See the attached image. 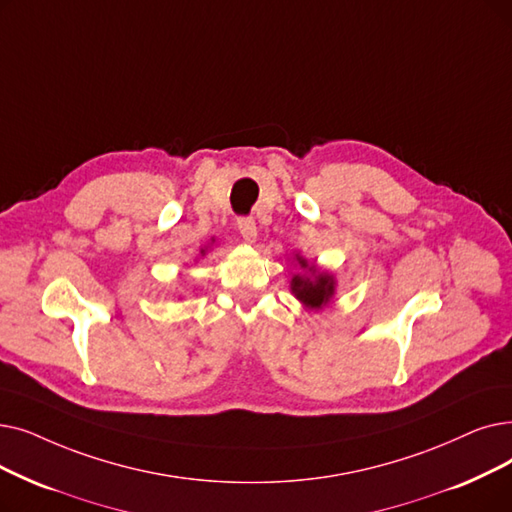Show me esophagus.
Listing matches in <instances>:
<instances>
[{"label": "esophagus", "mask_w": 512, "mask_h": 512, "mask_svg": "<svg viewBox=\"0 0 512 512\" xmlns=\"http://www.w3.org/2000/svg\"><path fill=\"white\" fill-rule=\"evenodd\" d=\"M238 232H240V236L247 240V242H255V238H257V224H255V219H251V217H242V219H238Z\"/></svg>", "instance_id": "1"}]
</instances>
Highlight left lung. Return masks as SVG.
<instances>
[{
    "instance_id": "obj_1",
    "label": "left lung",
    "mask_w": 512,
    "mask_h": 512,
    "mask_svg": "<svg viewBox=\"0 0 512 512\" xmlns=\"http://www.w3.org/2000/svg\"><path fill=\"white\" fill-rule=\"evenodd\" d=\"M301 274H293L291 293L309 311H320L337 293V280L328 272H320L314 263H307L303 255H297Z\"/></svg>"
}]
</instances>
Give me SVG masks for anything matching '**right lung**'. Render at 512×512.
Listing matches in <instances>:
<instances>
[{
	"label": "right lung",
	"mask_w": 512,
	"mask_h": 512,
	"mask_svg": "<svg viewBox=\"0 0 512 512\" xmlns=\"http://www.w3.org/2000/svg\"><path fill=\"white\" fill-rule=\"evenodd\" d=\"M209 249H211V247H205V249H201V255H203V257H205V255H207V251H209Z\"/></svg>",
	"instance_id": "1"
}]
</instances>
